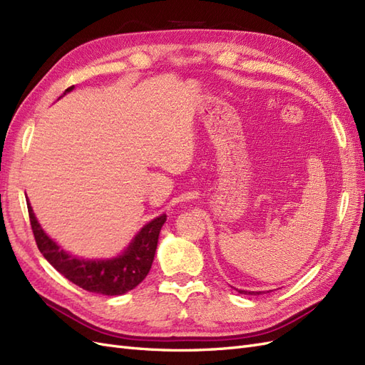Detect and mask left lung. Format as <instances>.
<instances>
[{"label": "left lung", "instance_id": "left-lung-1", "mask_svg": "<svg viewBox=\"0 0 365 365\" xmlns=\"http://www.w3.org/2000/svg\"><path fill=\"white\" fill-rule=\"evenodd\" d=\"M239 292H242V294H247V291H239ZM248 294H259V292H248Z\"/></svg>", "mask_w": 365, "mask_h": 365}]
</instances>
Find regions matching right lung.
Returning a JSON list of instances; mask_svg holds the SVG:
<instances>
[{
    "mask_svg": "<svg viewBox=\"0 0 365 365\" xmlns=\"http://www.w3.org/2000/svg\"><path fill=\"white\" fill-rule=\"evenodd\" d=\"M73 88L74 86H70L67 91H71ZM27 208L33 236H35L42 256L65 279L85 291L102 295H121L134 289L138 283L146 279L153 257H155L160 230L168 219V216L161 215L150 220L148 225L140 230V233L132 240L126 251L115 259L83 260L61 250L56 242H53L43 233L30 204H27Z\"/></svg>",
    "mask_w": 365,
    "mask_h": 365,
    "instance_id": "add662e5",
    "label": "right lung"
}]
</instances>
